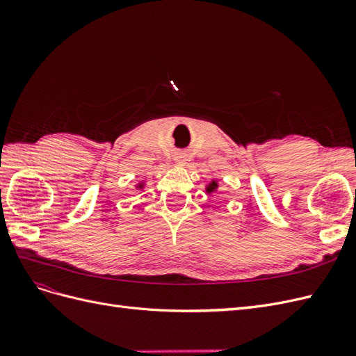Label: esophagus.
I'll list each match as a JSON object with an SVG mask.
<instances>
[{"label": "esophagus", "instance_id": "1", "mask_svg": "<svg viewBox=\"0 0 356 356\" xmlns=\"http://www.w3.org/2000/svg\"><path fill=\"white\" fill-rule=\"evenodd\" d=\"M179 161H182V160H179Z\"/></svg>", "mask_w": 356, "mask_h": 356}]
</instances>
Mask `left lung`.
I'll use <instances>...</instances> for the list:
<instances>
[{"label": "left lung", "instance_id": "obj_1", "mask_svg": "<svg viewBox=\"0 0 356 356\" xmlns=\"http://www.w3.org/2000/svg\"><path fill=\"white\" fill-rule=\"evenodd\" d=\"M212 186H213V187H215V184H212Z\"/></svg>", "mask_w": 356, "mask_h": 356}]
</instances>
